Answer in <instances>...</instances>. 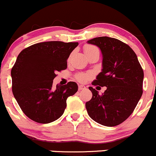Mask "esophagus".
<instances>
[{"instance_id": "obj_1", "label": "esophagus", "mask_w": 156, "mask_h": 156, "mask_svg": "<svg viewBox=\"0 0 156 156\" xmlns=\"http://www.w3.org/2000/svg\"><path fill=\"white\" fill-rule=\"evenodd\" d=\"M79 88V90H83V89H86V86H83V85H79L78 86Z\"/></svg>"}]
</instances>
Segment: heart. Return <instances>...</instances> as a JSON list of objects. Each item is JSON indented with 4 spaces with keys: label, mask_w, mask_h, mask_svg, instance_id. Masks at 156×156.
Wrapping results in <instances>:
<instances>
[{
    "label": "heart",
    "mask_w": 156,
    "mask_h": 156,
    "mask_svg": "<svg viewBox=\"0 0 156 156\" xmlns=\"http://www.w3.org/2000/svg\"><path fill=\"white\" fill-rule=\"evenodd\" d=\"M84 51L86 53V56L89 54L92 53V52L95 51H99L98 49L95 46L92 45V44H86L84 47ZM76 80L79 82H81V83H84V82L87 81L89 79L91 78V73H79L76 74Z\"/></svg>",
    "instance_id": "b5f03b06"
}]
</instances>
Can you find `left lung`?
Listing matches in <instances>:
<instances>
[{
	"label": "left lung",
	"instance_id": "obj_1",
	"mask_svg": "<svg viewBox=\"0 0 156 156\" xmlns=\"http://www.w3.org/2000/svg\"><path fill=\"white\" fill-rule=\"evenodd\" d=\"M88 43L101 51L102 71L93 86H106L104 93L89 87L92 93L86 108L89 117L101 125L115 127L133 112L143 94V70L136 55L126 43L115 38L97 37Z\"/></svg>",
	"mask_w": 156,
	"mask_h": 156
}]
</instances>
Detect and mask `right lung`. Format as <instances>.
Returning <instances> with one entry per match:
<instances>
[{
    "label": "right lung",
    "mask_w": 156,
    "mask_h": 156,
    "mask_svg": "<svg viewBox=\"0 0 156 156\" xmlns=\"http://www.w3.org/2000/svg\"><path fill=\"white\" fill-rule=\"evenodd\" d=\"M78 42L51 41L24 48L12 67V91L24 114L40 124L53 122L64 114L67 99L77 92L69 82L53 87L57 72L66 70L67 58Z\"/></svg>",
    "instance_id": "add662e5"
}]
</instances>
